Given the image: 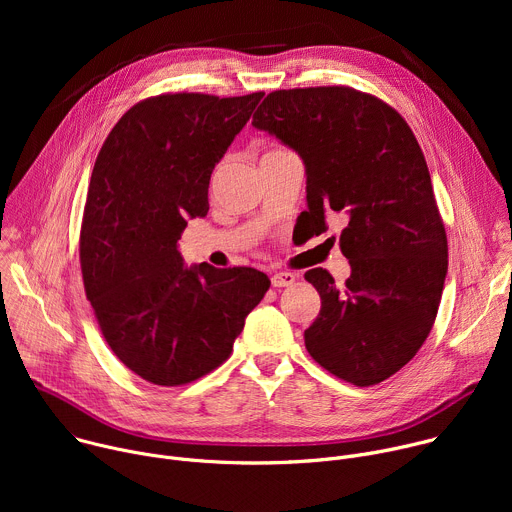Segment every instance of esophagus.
<instances>
[{
	"mask_svg": "<svg viewBox=\"0 0 512 512\" xmlns=\"http://www.w3.org/2000/svg\"><path fill=\"white\" fill-rule=\"evenodd\" d=\"M296 281V275L289 273V271H279V273H273L271 275V285L273 287H287Z\"/></svg>",
	"mask_w": 512,
	"mask_h": 512,
	"instance_id": "obj_1",
	"label": "esophagus"
}]
</instances>
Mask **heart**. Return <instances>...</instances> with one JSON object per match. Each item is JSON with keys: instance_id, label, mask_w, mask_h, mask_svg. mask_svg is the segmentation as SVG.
Returning <instances> with one entry per match:
<instances>
[{"instance_id": "1", "label": "heart", "mask_w": 512, "mask_h": 512, "mask_svg": "<svg viewBox=\"0 0 512 512\" xmlns=\"http://www.w3.org/2000/svg\"><path fill=\"white\" fill-rule=\"evenodd\" d=\"M283 152H285V150H281V148H275V150H269L267 154H283ZM267 154H265V156H267Z\"/></svg>"}]
</instances>
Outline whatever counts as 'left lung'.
I'll return each instance as SVG.
<instances>
[{"instance_id": "1", "label": "left lung", "mask_w": 512, "mask_h": 512, "mask_svg": "<svg viewBox=\"0 0 512 512\" xmlns=\"http://www.w3.org/2000/svg\"><path fill=\"white\" fill-rule=\"evenodd\" d=\"M253 125L306 166L302 212L310 235L340 214L350 277L306 271L322 308L304 332L312 358L356 387L377 385L417 354L431 332L448 273V239L429 170L407 121L350 87L273 91Z\"/></svg>"}]
</instances>
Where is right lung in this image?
<instances>
[{"label": "right lung", "mask_w": 512, "mask_h": 512, "mask_svg": "<svg viewBox=\"0 0 512 512\" xmlns=\"http://www.w3.org/2000/svg\"><path fill=\"white\" fill-rule=\"evenodd\" d=\"M263 93H166L133 105L97 156L81 227L87 300L115 356L148 383H192L231 356L271 281L253 267H186V218Z\"/></svg>", "instance_id": "right-lung-1"}]
</instances>
